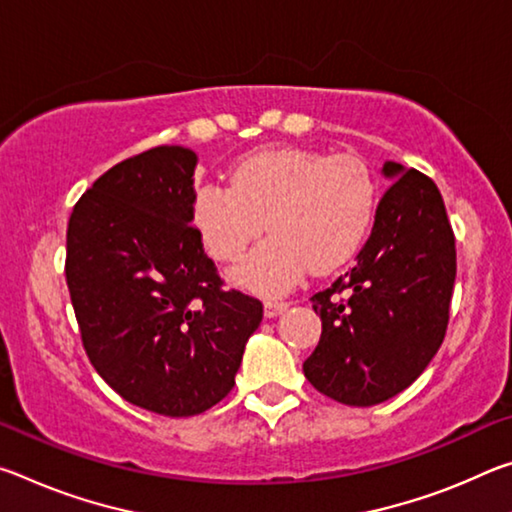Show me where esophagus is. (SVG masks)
Returning a JSON list of instances; mask_svg holds the SVG:
<instances>
[{
    "instance_id": "obj_1",
    "label": "esophagus",
    "mask_w": 512,
    "mask_h": 512,
    "mask_svg": "<svg viewBox=\"0 0 512 512\" xmlns=\"http://www.w3.org/2000/svg\"><path fill=\"white\" fill-rule=\"evenodd\" d=\"M287 307H289V302H284V300H266L264 314H266V318H275V316H280Z\"/></svg>"
}]
</instances>
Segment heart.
Returning a JSON list of instances; mask_svg holds the SVG:
<instances>
[{"instance_id":"heart-1","label":"heart","mask_w":512,"mask_h":512,"mask_svg":"<svg viewBox=\"0 0 512 512\" xmlns=\"http://www.w3.org/2000/svg\"><path fill=\"white\" fill-rule=\"evenodd\" d=\"M377 214V183L352 155L307 149L248 153L230 185L201 183L192 221L214 259L235 262L264 225L273 235L253 248L232 277L255 293L277 296L307 268L327 273L357 253Z\"/></svg>"}]
</instances>
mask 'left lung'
I'll use <instances>...</instances> for the list:
<instances>
[{"mask_svg": "<svg viewBox=\"0 0 512 512\" xmlns=\"http://www.w3.org/2000/svg\"><path fill=\"white\" fill-rule=\"evenodd\" d=\"M391 187L357 264L311 296L323 334L302 363L309 384L348 406L386 402L409 388L445 339L456 244L436 183L386 162Z\"/></svg>", "mask_w": 512, "mask_h": 512, "instance_id": "obj_1", "label": "left lung"}]
</instances>
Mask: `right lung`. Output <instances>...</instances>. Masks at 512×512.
<instances>
[{"label": "right lung", "mask_w": 512, "mask_h": 512, "mask_svg": "<svg viewBox=\"0 0 512 512\" xmlns=\"http://www.w3.org/2000/svg\"><path fill=\"white\" fill-rule=\"evenodd\" d=\"M196 153L155 146L108 169L67 225L65 277L83 348L126 402L187 418L235 386L264 307L225 291L192 225Z\"/></svg>", "instance_id": "1"}]
</instances>
